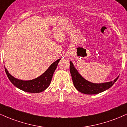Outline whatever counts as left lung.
Returning a JSON list of instances; mask_svg holds the SVG:
<instances>
[{"label": "left lung", "instance_id": "1", "mask_svg": "<svg viewBox=\"0 0 127 127\" xmlns=\"http://www.w3.org/2000/svg\"><path fill=\"white\" fill-rule=\"evenodd\" d=\"M70 72L75 88L81 93L87 95L97 94L105 91L114 84L118 79L117 77L113 81L96 84L85 79L75 68L72 61H70Z\"/></svg>", "mask_w": 127, "mask_h": 127}]
</instances>
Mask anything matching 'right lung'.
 <instances>
[{"instance_id":"obj_1","label":"right lung","mask_w":127,"mask_h":127,"mask_svg":"<svg viewBox=\"0 0 127 127\" xmlns=\"http://www.w3.org/2000/svg\"><path fill=\"white\" fill-rule=\"evenodd\" d=\"M60 60L61 58L53 63L44 73L37 77V78L32 80L23 81L15 78L11 75L9 74L5 67V70L9 81L17 88L26 92L40 93L46 90L51 84L53 74L57 67L58 63Z\"/></svg>"}]
</instances>
